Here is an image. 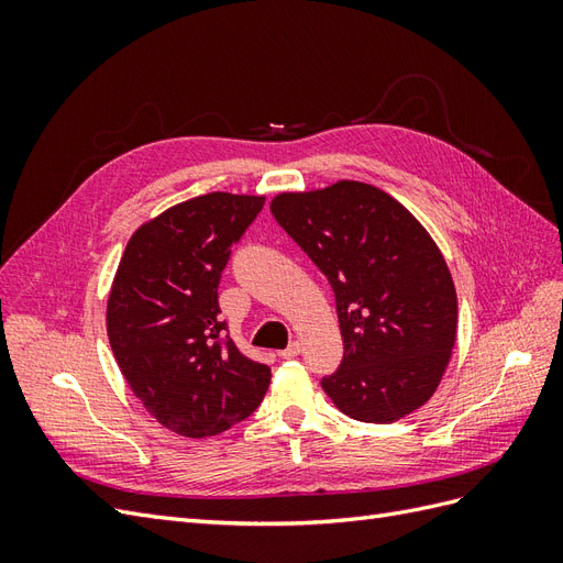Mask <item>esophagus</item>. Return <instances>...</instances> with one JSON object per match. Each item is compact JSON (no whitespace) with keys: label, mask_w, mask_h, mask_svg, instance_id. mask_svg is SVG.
Segmentation results:
<instances>
[{"label":"esophagus","mask_w":563,"mask_h":563,"mask_svg":"<svg viewBox=\"0 0 563 563\" xmlns=\"http://www.w3.org/2000/svg\"><path fill=\"white\" fill-rule=\"evenodd\" d=\"M277 354H279V360H294V356L300 354V343H298V340H294L291 345H288L286 350H279Z\"/></svg>","instance_id":"1"}]
</instances>
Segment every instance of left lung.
I'll return each mask as SVG.
<instances>
[{"label": "left lung", "mask_w": 563, "mask_h": 563, "mask_svg": "<svg viewBox=\"0 0 563 563\" xmlns=\"http://www.w3.org/2000/svg\"><path fill=\"white\" fill-rule=\"evenodd\" d=\"M269 211L329 279L343 362L321 378L340 411L395 422L432 397L455 345L444 255L397 199L366 183L284 192Z\"/></svg>", "instance_id": "1"}]
</instances>
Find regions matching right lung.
Instances as JSON below:
<instances>
[{
	"instance_id": "add662e5",
	"label": "right lung",
	"mask_w": 563,
	"mask_h": 563,
	"mask_svg": "<svg viewBox=\"0 0 563 563\" xmlns=\"http://www.w3.org/2000/svg\"><path fill=\"white\" fill-rule=\"evenodd\" d=\"M265 197L211 192L131 236L108 300V335L133 395L164 428L211 437L261 406L269 366L225 335L218 286Z\"/></svg>"
}]
</instances>
